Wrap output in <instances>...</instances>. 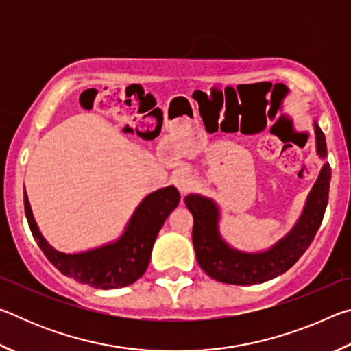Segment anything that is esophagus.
Returning a JSON list of instances; mask_svg holds the SVG:
<instances>
[{"label": "esophagus", "mask_w": 351, "mask_h": 351, "mask_svg": "<svg viewBox=\"0 0 351 351\" xmlns=\"http://www.w3.org/2000/svg\"><path fill=\"white\" fill-rule=\"evenodd\" d=\"M173 184L176 186V189L180 190L181 195H186L189 190L192 189L193 180H192V176H190L189 173H186V171H181V173H178L173 178Z\"/></svg>", "instance_id": "1"}]
</instances>
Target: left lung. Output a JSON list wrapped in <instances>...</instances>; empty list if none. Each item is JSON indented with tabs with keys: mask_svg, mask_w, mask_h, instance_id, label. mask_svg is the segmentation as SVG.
Instances as JSON below:
<instances>
[{
	"mask_svg": "<svg viewBox=\"0 0 351 351\" xmlns=\"http://www.w3.org/2000/svg\"><path fill=\"white\" fill-rule=\"evenodd\" d=\"M314 127L317 152L324 158L326 154L325 136L317 123ZM330 180L331 167L326 162L320 170L300 221L278 245L261 254H243L230 249L219 239L217 206L207 198L189 195L184 203L193 215L192 241L201 269L215 280L229 285H257L287 272L310 247L317 234L328 203Z\"/></svg>",
	"mask_w": 351,
	"mask_h": 351,
	"instance_id": "left-lung-1",
	"label": "left lung"
}]
</instances>
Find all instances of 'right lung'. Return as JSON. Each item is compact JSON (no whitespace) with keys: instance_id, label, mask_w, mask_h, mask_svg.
Wrapping results in <instances>:
<instances>
[{"instance_id":"add662e5","label":"right lung","mask_w":351,"mask_h":351,"mask_svg":"<svg viewBox=\"0 0 351 351\" xmlns=\"http://www.w3.org/2000/svg\"><path fill=\"white\" fill-rule=\"evenodd\" d=\"M178 204L180 192L173 186L153 192L139 204L125 234L114 245L69 255L56 251L41 237L25 193V212L29 228L46 258L63 276L99 289L122 288L142 277L150 263L152 247L158 232Z\"/></svg>"}]
</instances>
